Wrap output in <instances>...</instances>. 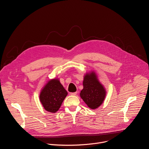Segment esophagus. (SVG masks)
Wrapping results in <instances>:
<instances>
[{"label": "esophagus", "mask_w": 149, "mask_h": 149, "mask_svg": "<svg viewBox=\"0 0 149 149\" xmlns=\"http://www.w3.org/2000/svg\"><path fill=\"white\" fill-rule=\"evenodd\" d=\"M77 94V92H73V93H70V95H72V96H75Z\"/></svg>", "instance_id": "1"}]
</instances>
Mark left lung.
Instances as JSON below:
<instances>
[{"instance_id": "8db88e82", "label": "left lung", "mask_w": 149, "mask_h": 149, "mask_svg": "<svg viewBox=\"0 0 149 149\" xmlns=\"http://www.w3.org/2000/svg\"><path fill=\"white\" fill-rule=\"evenodd\" d=\"M83 78V88L80 93V97L89 108L96 109L104 100L106 96V89L99 81L94 71L86 73Z\"/></svg>"}]
</instances>
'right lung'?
I'll list each match as a JSON object with an SVG mask.
<instances>
[{"label":"right lung","instance_id":"1","mask_svg":"<svg viewBox=\"0 0 149 149\" xmlns=\"http://www.w3.org/2000/svg\"><path fill=\"white\" fill-rule=\"evenodd\" d=\"M68 92L58 79L49 80L42 88L40 102L44 109L50 113H56L61 107Z\"/></svg>","mask_w":149,"mask_h":149}]
</instances>
